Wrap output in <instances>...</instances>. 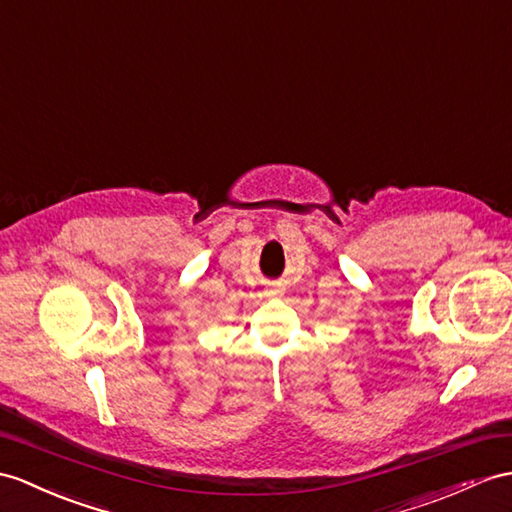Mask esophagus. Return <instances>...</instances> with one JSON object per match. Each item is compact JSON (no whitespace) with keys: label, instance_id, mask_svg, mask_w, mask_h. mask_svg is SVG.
<instances>
[{"label":"esophagus","instance_id":"esophagus-1","mask_svg":"<svg viewBox=\"0 0 512 512\" xmlns=\"http://www.w3.org/2000/svg\"><path fill=\"white\" fill-rule=\"evenodd\" d=\"M267 295H269V297H280V295H282V291H280V289H269V291H267Z\"/></svg>","mask_w":512,"mask_h":512}]
</instances>
